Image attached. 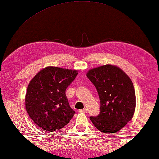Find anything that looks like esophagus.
I'll return each instance as SVG.
<instances>
[{
	"label": "esophagus",
	"mask_w": 159,
	"mask_h": 159,
	"mask_svg": "<svg viewBox=\"0 0 159 159\" xmlns=\"http://www.w3.org/2000/svg\"><path fill=\"white\" fill-rule=\"evenodd\" d=\"M79 112H80V113H87V109H79Z\"/></svg>",
	"instance_id": "34e87169"
}]
</instances>
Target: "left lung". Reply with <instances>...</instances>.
<instances>
[{
  "label": "left lung",
  "mask_w": 159,
  "mask_h": 159,
  "mask_svg": "<svg viewBox=\"0 0 159 159\" xmlns=\"http://www.w3.org/2000/svg\"><path fill=\"white\" fill-rule=\"evenodd\" d=\"M87 76L95 85L100 99V113L90 117L100 132L116 133L132 119L136 109V95L129 77L114 65L92 68Z\"/></svg>",
  "instance_id": "1"
}]
</instances>
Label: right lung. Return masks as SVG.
<instances>
[{
	"mask_svg": "<svg viewBox=\"0 0 159 159\" xmlns=\"http://www.w3.org/2000/svg\"><path fill=\"white\" fill-rule=\"evenodd\" d=\"M77 75L78 70L48 66L31 79L25 95V108L38 127L55 132L69 123L75 111L69 105L66 89Z\"/></svg>",
	"mask_w": 159,
	"mask_h": 159,
	"instance_id": "add662e5",
	"label": "right lung"
}]
</instances>
